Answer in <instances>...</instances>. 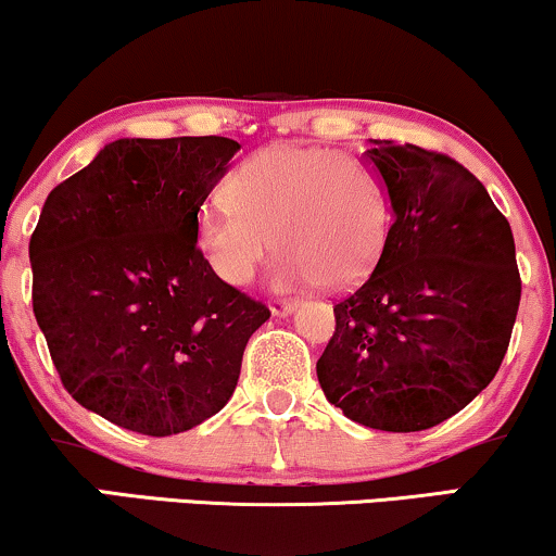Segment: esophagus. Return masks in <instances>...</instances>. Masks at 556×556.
Segmentation results:
<instances>
[{
  "label": "esophagus",
  "instance_id": "34e87169",
  "mask_svg": "<svg viewBox=\"0 0 556 556\" xmlns=\"http://www.w3.org/2000/svg\"><path fill=\"white\" fill-rule=\"evenodd\" d=\"M269 311H271V315H287V313H292L294 311V302L292 300H274L271 305H269Z\"/></svg>",
  "mask_w": 556,
  "mask_h": 556
}]
</instances>
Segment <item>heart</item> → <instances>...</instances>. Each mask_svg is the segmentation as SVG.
<instances>
[{"mask_svg": "<svg viewBox=\"0 0 556 556\" xmlns=\"http://www.w3.org/2000/svg\"><path fill=\"white\" fill-rule=\"evenodd\" d=\"M226 194L197 215V245L230 287L254 282L277 236L274 285L346 290L369 277L390 236L382 174L349 151L269 146L230 172Z\"/></svg>", "mask_w": 556, "mask_h": 556, "instance_id": "obj_1", "label": "heart"}]
</instances>
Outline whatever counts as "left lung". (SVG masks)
Returning a JSON list of instances; mask_svg holds the SVG:
<instances>
[{"mask_svg": "<svg viewBox=\"0 0 556 556\" xmlns=\"http://www.w3.org/2000/svg\"><path fill=\"white\" fill-rule=\"evenodd\" d=\"M392 226L359 290L333 305L318 382L377 431L444 424L493 382L508 351L521 274L508 220L459 161L375 140Z\"/></svg>", "mask_w": 556, "mask_h": 556, "instance_id": "1", "label": "left lung"}]
</instances>
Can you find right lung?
<instances>
[{"label":"right lung","instance_id":"right-lung-1","mask_svg":"<svg viewBox=\"0 0 556 556\" xmlns=\"http://www.w3.org/2000/svg\"><path fill=\"white\" fill-rule=\"evenodd\" d=\"M238 149L121 138L48 194L30 236L33 313L63 388L110 424L172 435L215 416L269 320L197 249V213Z\"/></svg>","mask_w":556,"mask_h":556}]
</instances>
